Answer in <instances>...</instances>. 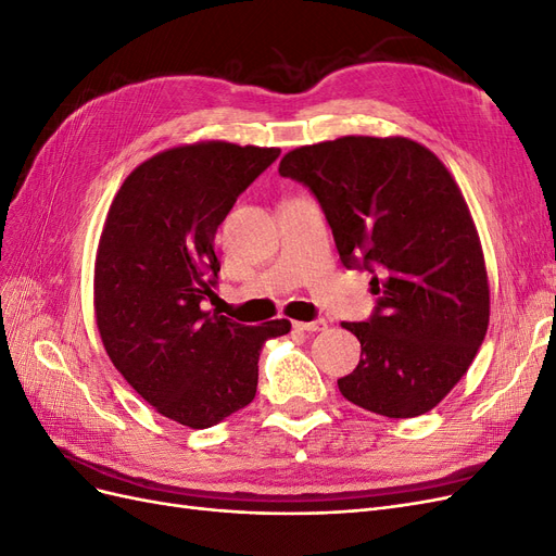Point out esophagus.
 I'll return each mask as SVG.
<instances>
[{
  "instance_id": "1",
  "label": "esophagus",
  "mask_w": 556,
  "mask_h": 556,
  "mask_svg": "<svg viewBox=\"0 0 556 556\" xmlns=\"http://www.w3.org/2000/svg\"><path fill=\"white\" fill-rule=\"evenodd\" d=\"M294 329H299V331H323V329H327V319H323V317H317V319H313V323H294Z\"/></svg>"
}]
</instances>
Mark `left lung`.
I'll list each match as a JSON object with an SVG mask.
<instances>
[{"label": "left lung", "instance_id": "obj_1", "mask_svg": "<svg viewBox=\"0 0 556 556\" xmlns=\"http://www.w3.org/2000/svg\"><path fill=\"white\" fill-rule=\"evenodd\" d=\"M278 172L313 192L345 268L368 271L371 317L341 394L384 417L431 410L468 371L490 325V285L457 182L410 139L343 137L296 148Z\"/></svg>", "mask_w": 556, "mask_h": 556}]
</instances>
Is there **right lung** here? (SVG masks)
I'll return each instance as SVG.
<instances>
[{
    "instance_id": "1",
    "label": "right lung",
    "mask_w": 556,
    "mask_h": 556,
    "mask_svg": "<svg viewBox=\"0 0 556 556\" xmlns=\"http://www.w3.org/2000/svg\"><path fill=\"white\" fill-rule=\"evenodd\" d=\"M278 148L206 141L146 160L117 190L99 239L94 313L117 371L178 425L208 429L257 392V362L288 319L245 327L206 311L215 231Z\"/></svg>"
}]
</instances>
